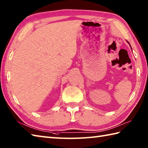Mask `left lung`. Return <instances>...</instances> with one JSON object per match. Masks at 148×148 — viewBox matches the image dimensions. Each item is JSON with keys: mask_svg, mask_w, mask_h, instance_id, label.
<instances>
[{"mask_svg": "<svg viewBox=\"0 0 148 148\" xmlns=\"http://www.w3.org/2000/svg\"><path fill=\"white\" fill-rule=\"evenodd\" d=\"M128 44H129V42H128Z\"/></svg>", "mask_w": 148, "mask_h": 148, "instance_id": "1", "label": "left lung"}]
</instances>
